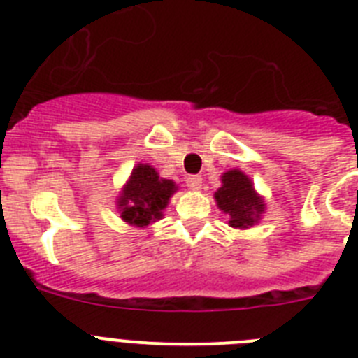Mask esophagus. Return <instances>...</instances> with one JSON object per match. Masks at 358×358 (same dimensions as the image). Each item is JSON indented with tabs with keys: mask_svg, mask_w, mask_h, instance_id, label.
<instances>
[{
	"mask_svg": "<svg viewBox=\"0 0 358 358\" xmlns=\"http://www.w3.org/2000/svg\"><path fill=\"white\" fill-rule=\"evenodd\" d=\"M186 186H188L189 189L197 192V189H201V186H202V177L201 176H188L186 177Z\"/></svg>",
	"mask_w": 358,
	"mask_h": 358,
	"instance_id": "esophagus-1",
	"label": "esophagus"
}]
</instances>
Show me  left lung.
<instances>
[{
  "label": "left lung",
  "mask_w": 358,
  "mask_h": 358,
  "mask_svg": "<svg viewBox=\"0 0 358 358\" xmlns=\"http://www.w3.org/2000/svg\"><path fill=\"white\" fill-rule=\"evenodd\" d=\"M222 186L215 192V202L229 217L227 224L235 229H249L262 220L265 201L255 189L251 177L240 169H231L220 177Z\"/></svg>",
  "instance_id": "obj_1"
}]
</instances>
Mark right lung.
Wrapping results in <instances>:
<instances>
[{"label": "right lung", "instance_id": "obj_1", "mask_svg": "<svg viewBox=\"0 0 358 358\" xmlns=\"http://www.w3.org/2000/svg\"><path fill=\"white\" fill-rule=\"evenodd\" d=\"M177 189L176 182L159 177L152 164L138 163L116 197V210L129 226L147 227L163 218Z\"/></svg>", "mask_w": 358, "mask_h": 358}]
</instances>
